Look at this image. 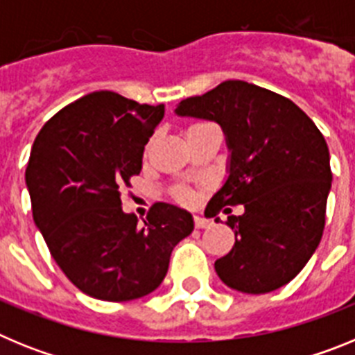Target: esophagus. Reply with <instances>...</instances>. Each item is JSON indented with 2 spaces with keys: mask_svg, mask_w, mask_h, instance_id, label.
Returning a JSON list of instances; mask_svg holds the SVG:
<instances>
[{
  "mask_svg": "<svg viewBox=\"0 0 355 355\" xmlns=\"http://www.w3.org/2000/svg\"><path fill=\"white\" fill-rule=\"evenodd\" d=\"M193 222H196V227L197 229H206L211 225V220H208V218H202V216H193Z\"/></svg>",
  "mask_w": 355,
  "mask_h": 355,
  "instance_id": "esophagus-1",
  "label": "esophagus"
}]
</instances>
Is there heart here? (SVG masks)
<instances>
[{
    "instance_id": "b5f03b06",
    "label": "heart",
    "mask_w": 355,
    "mask_h": 355,
    "mask_svg": "<svg viewBox=\"0 0 355 355\" xmlns=\"http://www.w3.org/2000/svg\"><path fill=\"white\" fill-rule=\"evenodd\" d=\"M196 126H197V124H196ZM174 199L178 200V202H183V205H187V202H190V200H192V192H190L188 188H183V187L175 188Z\"/></svg>"
}]
</instances>
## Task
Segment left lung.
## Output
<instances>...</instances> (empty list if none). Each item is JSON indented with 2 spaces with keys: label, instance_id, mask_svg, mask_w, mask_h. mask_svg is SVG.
Instances as JSON below:
<instances>
[{
  "label": "left lung",
  "instance_id": "1",
  "mask_svg": "<svg viewBox=\"0 0 355 355\" xmlns=\"http://www.w3.org/2000/svg\"><path fill=\"white\" fill-rule=\"evenodd\" d=\"M174 112L216 122L225 135L227 178L206 211H245L227 216L234 245L215 261L222 283L252 295L290 283L324 233L332 181L324 135L293 101L240 80L183 99Z\"/></svg>",
  "mask_w": 355,
  "mask_h": 355
}]
</instances>
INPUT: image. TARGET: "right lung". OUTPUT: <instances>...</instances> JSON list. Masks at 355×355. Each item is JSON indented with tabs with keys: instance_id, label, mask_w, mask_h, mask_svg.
<instances>
[{
	"instance_id": "obj_1",
	"label": "right lung",
	"mask_w": 355,
	"mask_h": 355,
	"mask_svg": "<svg viewBox=\"0 0 355 355\" xmlns=\"http://www.w3.org/2000/svg\"><path fill=\"white\" fill-rule=\"evenodd\" d=\"M165 106L99 90L49 119L31 147L33 220L56 265L94 299L126 302L162 284L171 254L193 231L187 209L156 202L139 225L121 190L142 171L144 147Z\"/></svg>"
}]
</instances>
